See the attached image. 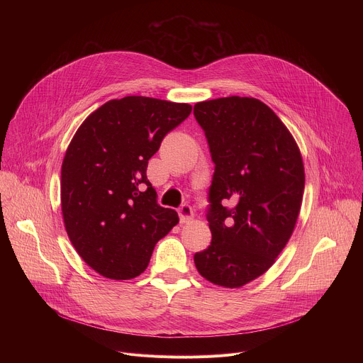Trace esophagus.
Wrapping results in <instances>:
<instances>
[{
	"mask_svg": "<svg viewBox=\"0 0 363 363\" xmlns=\"http://www.w3.org/2000/svg\"><path fill=\"white\" fill-rule=\"evenodd\" d=\"M178 214H179V218H181V223H182V224L189 223V221L194 218V211H192V208H191V206H189L188 203H184V205L179 206Z\"/></svg>",
	"mask_w": 363,
	"mask_h": 363,
	"instance_id": "34e87169",
	"label": "esophagus"
}]
</instances>
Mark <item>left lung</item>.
Segmentation results:
<instances>
[{"instance_id":"left-lung-1","label":"left lung","mask_w":363,"mask_h":363,"mask_svg":"<svg viewBox=\"0 0 363 363\" xmlns=\"http://www.w3.org/2000/svg\"><path fill=\"white\" fill-rule=\"evenodd\" d=\"M194 115L210 145L213 234L194 255L208 281L237 289L264 274L290 240L300 213L304 167L279 116L254 97L198 101Z\"/></svg>"}]
</instances>
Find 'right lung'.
Here are the masks:
<instances>
[{
	"instance_id": "1",
	"label": "right lung",
	"mask_w": 363,
	"mask_h": 363,
	"mask_svg": "<svg viewBox=\"0 0 363 363\" xmlns=\"http://www.w3.org/2000/svg\"><path fill=\"white\" fill-rule=\"evenodd\" d=\"M188 103L126 96L90 113L62 165V213L67 235L96 273L129 280L149 264L155 244L178 223L157 202L147 161L168 132L191 113Z\"/></svg>"
}]
</instances>
